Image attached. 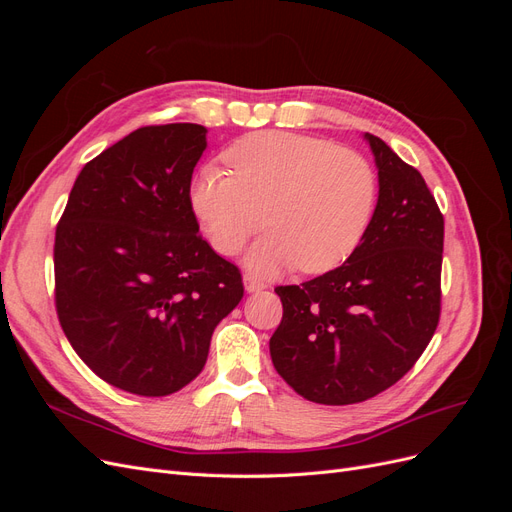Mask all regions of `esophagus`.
Masks as SVG:
<instances>
[{
    "instance_id": "esophagus-1",
    "label": "esophagus",
    "mask_w": 512,
    "mask_h": 512,
    "mask_svg": "<svg viewBox=\"0 0 512 512\" xmlns=\"http://www.w3.org/2000/svg\"><path fill=\"white\" fill-rule=\"evenodd\" d=\"M243 286H245L247 292H260V290L267 288V284L262 282V280H258V277L252 275V273H245L243 275Z\"/></svg>"
}]
</instances>
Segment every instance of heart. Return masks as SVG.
Returning <instances> with one entry per match:
<instances>
[{"instance_id": "heart-1", "label": "heart", "mask_w": 512, "mask_h": 512, "mask_svg": "<svg viewBox=\"0 0 512 512\" xmlns=\"http://www.w3.org/2000/svg\"><path fill=\"white\" fill-rule=\"evenodd\" d=\"M226 160L232 175L207 164L190 185V207L220 254H237L265 222L271 230L245 256L265 275L331 271L361 245L378 198L376 170L361 153L316 136L256 132Z\"/></svg>"}]
</instances>
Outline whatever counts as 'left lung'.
I'll list each match as a JSON object with an SVG mask.
<instances>
[{
	"mask_svg": "<svg viewBox=\"0 0 512 512\" xmlns=\"http://www.w3.org/2000/svg\"><path fill=\"white\" fill-rule=\"evenodd\" d=\"M374 218L354 254L301 286H280L284 316L269 350L301 397L359 404L408 374L440 318L444 218L425 179L374 134Z\"/></svg>",
	"mask_w": 512,
	"mask_h": 512,
	"instance_id": "8db88e82",
	"label": "left lung"
}]
</instances>
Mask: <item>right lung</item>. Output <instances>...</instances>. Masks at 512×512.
Segmentation results:
<instances>
[{"instance_id":"1","label":"right lung","mask_w":512,"mask_h":512,"mask_svg":"<svg viewBox=\"0 0 512 512\" xmlns=\"http://www.w3.org/2000/svg\"><path fill=\"white\" fill-rule=\"evenodd\" d=\"M207 128L134 130L87 162L55 232V305L70 346L104 382L164 397L203 371L241 273L198 237L190 207Z\"/></svg>"}]
</instances>
